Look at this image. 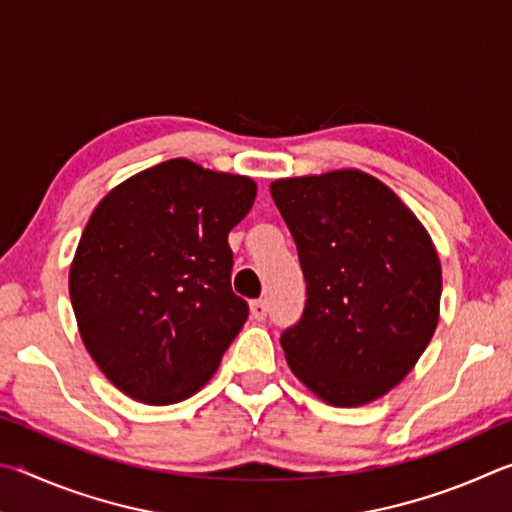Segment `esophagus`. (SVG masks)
Segmentation results:
<instances>
[{
    "instance_id": "esophagus-1",
    "label": "esophagus",
    "mask_w": 512,
    "mask_h": 512,
    "mask_svg": "<svg viewBox=\"0 0 512 512\" xmlns=\"http://www.w3.org/2000/svg\"><path fill=\"white\" fill-rule=\"evenodd\" d=\"M250 316H253L257 323H262L268 316V307H266V300H253L250 302Z\"/></svg>"
}]
</instances>
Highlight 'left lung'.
Returning a JSON list of instances; mask_svg holds the SVG:
<instances>
[{"mask_svg": "<svg viewBox=\"0 0 512 512\" xmlns=\"http://www.w3.org/2000/svg\"><path fill=\"white\" fill-rule=\"evenodd\" d=\"M271 196L307 282L302 318L280 339L293 375L327 404L377 400L436 332L443 273L431 237L357 169L275 180Z\"/></svg>", "mask_w": 512, "mask_h": 512, "instance_id": "8db88e82", "label": "left lung"}]
</instances>
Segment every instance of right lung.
Here are the masks:
<instances>
[{
	"instance_id": "obj_1",
	"label": "right lung",
	"mask_w": 512,
	"mask_h": 512,
	"mask_svg": "<svg viewBox=\"0 0 512 512\" xmlns=\"http://www.w3.org/2000/svg\"><path fill=\"white\" fill-rule=\"evenodd\" d=\"M257 185L176 158L124 180L94 207L69 298L103 375L137 402L192 397L248 318L232 293L228 235Z\"/></svg>"
}]
</instances>
